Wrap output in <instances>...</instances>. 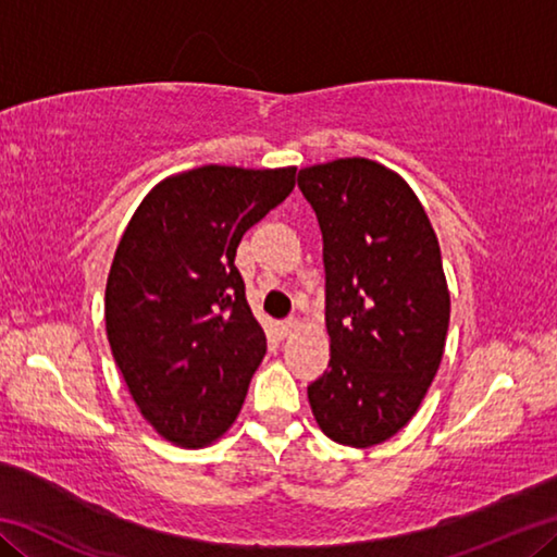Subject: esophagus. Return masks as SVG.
<instances>
[{
	"instance_id": "esophagus-1",
	"label": "esophagus",
	"mask_w": 557,
	"mask_h": 557,
	"mask_svg": "<svg viewBox=\"0 0 557 557\" xmlns=\"http://www.w3.org/2000/svg\"><path fill=\"white\" fill-rule=\"evenodd\" d=\"M299 326V322H297V319H285V322H282L280 324V329H282V334H292V332H295V329Z\"/></svg>"
}]
</instances>
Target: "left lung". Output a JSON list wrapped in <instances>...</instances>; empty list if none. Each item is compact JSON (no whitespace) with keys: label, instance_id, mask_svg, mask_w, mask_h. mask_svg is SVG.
<instances>
[{"label":"left lung","instance_id":"left-lung-1","mask_svg":"<svg viewBox=\"0 0 557 557\" xmlns=\"http://www.w3.org/2000/svg\"><path fill=\"white\" fill-rule=\"evenodd\" d=\"M324 240L329 371L307 388L317 425L346 447L391 440L445 354L449 289L437 235L405 178L363 157L299 169Z\"/></svg>","mask_w":557,"mask_h":557}]
</instances>
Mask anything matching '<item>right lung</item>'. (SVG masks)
<instances>
[{
  "mask_svg": "<svg viewBox=\"0 0 557 557\" xmlns=\"http://www.w3.org/2000/svg\"><path fill=\"white\" fill-rule=\"evenodd\" d=\"M295 166L206 164L137 206L110 265L106 329L139 412L178 447L225 435L265 356L235 250L295 188Z\"/></svg>",
  "mask_w": 557,
  "mask_h": 557,
  "instance_id": "add662e5",
  "label": "right lung"
}]
</instances>
